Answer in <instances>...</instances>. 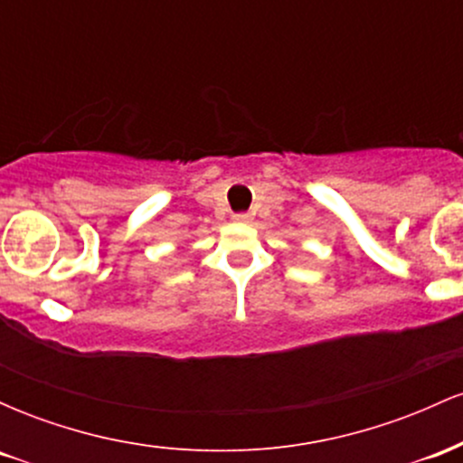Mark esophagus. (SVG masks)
Here are the masks:
<instances>
[{
    "mask_svg": "<svg viewBox=\"0 0 463 463\" xmlns=\"http://www.w3.org/2000/svg\"><path fill=\"white\" fill-rule=\"evenodd\" d=\"M232 220L239 222V224H248V222L252 220V215H250V213H237V215H232Z\"/></svg>",
    "mask_w": 463,
    "mask_h": 463,
    "instance_id": "esophagus-1",
    "label": "esophagus"
}]
</instances>
